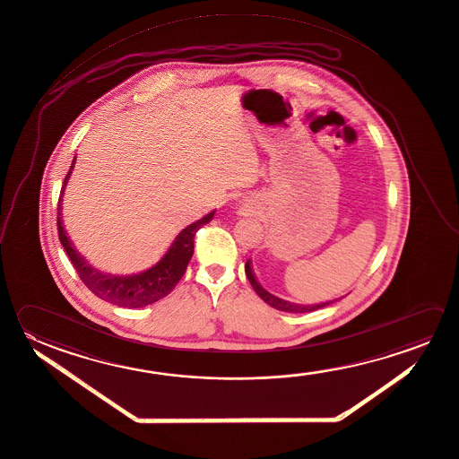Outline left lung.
Returning <instances> with one entry per match:
<instances>
[{
    "label": "left lung",
    "mask_w": 459,
    "mask_h": 459,
    "mask_svg": "<svg viewBox=\"0 0 459 459\" xmlns=\"http://www.w3.org/2000/svg\"><path fill=\"white\" fill-rule=\"evenodd\" d=\"M246 275H247V280H249V283L252 284L254 291L259 294L260 299L265 300L268 306L278 308V310H283V312H291V314H306V312H314V310H317V308L325 307V306L333 302V300H330V302H322V304L306 306V304H296V302H290V300L276 298V296H273L272 292L265 291V290L260 286L259 281H257V278H255V273H254V270H252V265H250V260L246 262Z\"/></svg>",
    "instance_id": "8db88e82"
}]
</instances>
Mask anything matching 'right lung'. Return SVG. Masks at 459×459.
<instances>
[{
	"label": "right lung",
	"mask_w": 459,
	"mask_h": 459,
	"mask_svg": "<svg viewBox=\"0 0 459 459\" xmlns=\"http://www.w3.org/2000/svg\"><path fill=\"white\" fill-rule=\"evenodd\" d=\"M74 163L75 157L73 160V165L69 168V173L65 178L63 189L66 186L67 178L71 176ZM63 189H61V195H63ZM213 215H215V210L210 212L209 215L194 221L192 225L186 226L183 231L176 236L175 241L171 242L167 254L155 265L134 275H109V273L99 272L97 268L87 264V260L74 249V244L69 239L66 230L63 226L61 197L58 202V236L59 241L66 250L67 257L74 265L77 275L97 298L119 307H145L149 304L163 299L175 290L178 281L183 278L184 272L194 254V236L202 226L212 221Z\"/></svg>",
	"instance_id": "right-lung-1"
}]
</instances>
